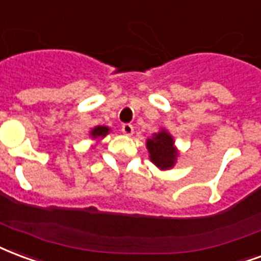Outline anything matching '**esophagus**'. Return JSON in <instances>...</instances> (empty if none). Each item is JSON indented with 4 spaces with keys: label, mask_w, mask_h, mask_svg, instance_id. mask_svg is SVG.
I'll return each instance as SVG.
<instances>
[{
    "label": "esophagus",
    "mask_w": 261,
    "mask_h": 261,
    "mask_svg": "<svg viewBox=\"0 0 261 261\" xmlns=\"http://www.w3.org/2000/svg\"><path fill=\"white\" fill-rule=\"evenodd\" d=\"M121 131H123V134H125V136H131L134 133V127L130 123H124V124L121 125Z\"/></svg>",
    "instance_id": "esophagus-1"
}]
</instances>
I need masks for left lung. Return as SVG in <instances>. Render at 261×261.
<instances>
[{"label": "left lung", "mask_w": 261, "mask_h": 261, "mask_svg": "<svg viewBox=\"0 0 261 261\" xmlns=\"http://www.w3.org/2000/svg\"><path fill=\"white\" fill-rule=\"evenodd\" d=\"M173 138L166 131L155 134L152 140H148L146 146L150 153V160L160 169H170L175 162V149L173 148Z\"/></svg>", "instance_id": "1"}]
</instances>
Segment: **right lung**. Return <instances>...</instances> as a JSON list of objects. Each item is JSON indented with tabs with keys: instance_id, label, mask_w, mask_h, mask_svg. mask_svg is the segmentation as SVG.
<instances>
[{
	"instance_id": "obj_1",
	"label": "right lung",
	"mask_w": 261,
	"mask_h": 261,
	"mask_svg": "<svg viewBox=\"0 0 261 261\" xmlns=\"http://www.w3.org/2000/svg\"><path fill=\"white\" fill-rule=\"evenodd\" d=\"M108 131H109V128H108V127L98 125V127H95V128L91 131V136H94L95 138L96 137H105L106 134H108Z\"/></svg>"
}]
</instances>
